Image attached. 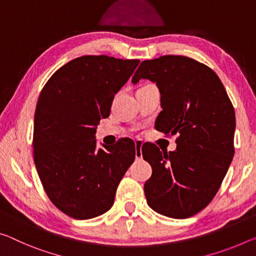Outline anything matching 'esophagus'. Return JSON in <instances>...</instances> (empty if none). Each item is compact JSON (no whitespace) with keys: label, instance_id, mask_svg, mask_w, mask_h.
<instances>
[{"label":"esophagus","instance_id":"34e87169","mask_svg":"<svg viewBox=\"0 0 256 256\" xmlns=\"http://www.w3.org/2000/svg\"><path fill=\"white\" fill-rule=\"evenodd\" d=\"M142 141L140 140H136L134 142V146H136V160H140L141 157H142Z\"/></svg>","mask_w":256,"mask_h":256}]
</instances>
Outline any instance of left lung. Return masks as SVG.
Here are the masks:
<instances>
[{"label": "left lung", "instance_id": "left-lung-1", "mask_svg": "<svg viewBox=\"0 0 256 256\" xmlns=\"http://www.w3.org/2000/svg\"><path fill=\"white\" fill-rule=\"evenodd\" d=\"M149 80L160 92L155 128L178 134L176 149L142 147L152 168L144 184L149 208L162 216L186 218L213 200L232 160L236 117L222 82L210 67L184 56L144 60L132 83Z\"/></svg>", "mask_w": 256, "mask_h": 256}]
</instances>
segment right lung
<instances>
[{
	"label": "right lung",
	"mask_w": 256,
	"mask_h": 256,
	"mask_svg": "<svg viewBox=\"0 0 256 256\" xmlns=\"http://www.w3.org/2000/svg\"><path fill=\"white\" fill-rule=\"evenodd\" d=\"M139 60L83 56L64 64L40 91L34 117V162L43 188L77 220L106 213L136 158L132 140L96 149V128Z\"/></svg>",
	"instance_id": "obj_1"
}]
</instances>
